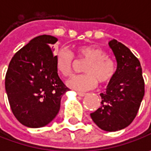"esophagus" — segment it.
<instances>
[{
	"label": "esophagus",
	"instance_id": "1",
	"mask_svg": "<svg viewBox=\"0 0 151 151\" xmlns=\"http://www.w3.org/2000/svg\"><path fill=\"white\" fill-rule=\"evenodd\" d=\"M77 94H78V96H84L86 95V93H84V92H77Z\"/></svg>",
	"mask_w": 151,
	"mask_h": 151
}]
</instances>
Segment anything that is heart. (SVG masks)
Wrapping results in <instances>:
<instances>
[{"instance_id": "obj_1", "label": "heart", "mask_w": 151, "mask_h": 151, "mask_svg": "<svg viewBox=\"0 0 151 151\" xmlns=\"http://www.w3.org/2000/svg\"><path fill=\"white\" fill-rule=\"evenodd\" d=\"M76 59L86 62L82 67L85 74L74 76L67 85L79 91L91 90L96 87L97 82L101 86L109 84L116 76L115 62L107 56V52L96 46H79L74 52L61 48L55 53V67L64 76H70L73 72Z\"/></svg>"}]
</instances>
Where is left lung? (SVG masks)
Masks as SVG:
<instances>
[{"label":"left lung","instance_id":"1","mask_svg":"<svg viewBox=\"0 0 151 151\" xmlns=\"http://www.w3.org/2000/svg\"><path fill=\"white\" fill-rule=\"evenodd\" d=\"M118 62L117 73L101 93V107L91 118L102 130L123 129L135 119L145 95V81L140 62L124 44L113 39L109 42Z\"/></svg>","mask_w":151,"mask_h":151}]
</instances>
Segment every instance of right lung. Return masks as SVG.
Masks as SVG:
<instances>
[{"instance_id": "1", "label": "right lung", "mask_w": 151, "mask_h": 151, "mask_svg": "<svg viewBox=\"0 0 151 151\" xmlns=\"http://www.w3.org/2000/svg\"><path fill=\"white\" fill-rule=\"evenodd\" d=\"M40 35L19 50L6 74L5 87L12 112L22 124L44 127L55 119L62 96L69 90L58 75L50 48L57 42Z\"/></svg>"}]
</instances>
